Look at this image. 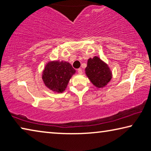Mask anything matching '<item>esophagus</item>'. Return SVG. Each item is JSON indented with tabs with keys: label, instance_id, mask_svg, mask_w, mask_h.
Listing matches in <instances>:
<instances>
[{
	"label": "esophagus",
	"instance_id": "1",
	"mask_svg": "<svg viewBox=\"0 0 151 151\" xmlns=\"http://www.w3.org/2000/svg\"><path fill=\"white\" fill-rule=\"evenodd\" d=\"M78 73L80 74V75H81V74H83V70H82V68H78Z\"/></svg>",
	"mask_w": 151,
	"mask_h": 151
}]
</instances>
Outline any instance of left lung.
Here are the masks:
<instances>
[{
    "label": "left lung",
    "mask_w": 151,
    "mask_h": 151,
    "mask_svg": "<svg viewBox=\"0 0 151 151\" xmlns=\"http://www.w3.org/2000/svg\"><path fill=\"white\" fill-rule=\"evenodd\" d=\"M85 73L93 85L98 88L104 87L112 78L109 65L96 56L88 58Z\"/></svg>",
    "instance_id": "left-lung-1"
}]
</instances>
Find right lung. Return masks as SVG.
<instances>
[{
  "mask_svg": "<svg viewBox=\"0 0 151 151\" xmlns=\"http://www.w3.org/2000/svg\"><path fill=\"white\" fill-rule=\"evenodd\" d=\"M76 73L69 63L53 60L47 63L42 71V78L45 86L55 93L65 91L70 78Z\"/></svg>",
  "mask_w": 151,
  "mask_h": 151,
  "instance_id": "right-lung-1",
  "label": "right lung"
}]
</instances>
